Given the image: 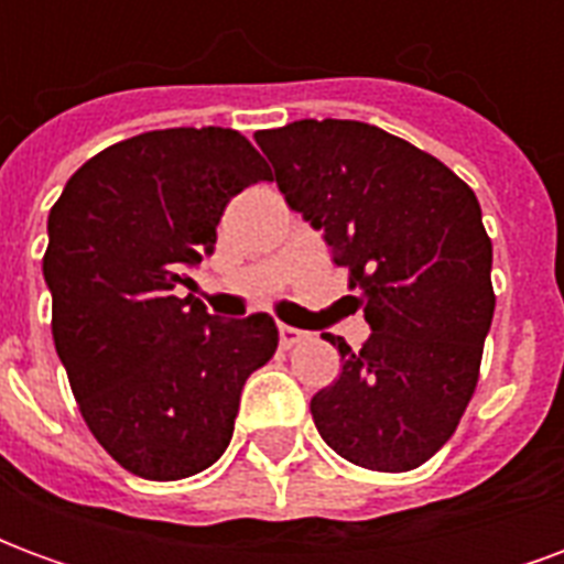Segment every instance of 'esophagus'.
<instances>
[{
  "label": "esophagus",
  "mask_w": 564,
  "mask_h": 564,
  "mask_svg": "<svg viewBox=\"0 0 564 564\" xmlns=\"http://www.w3.org/2000/svg\"><path fill=\"white\" fill-rule=\"evenodd\" d=\"M278 332H281V347H295V344L305 338V332L295 329V326H278Z\"/></svg>",
  "instance_id": "1"
}]
</instances>
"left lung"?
Returning <instances> with one entry per match:
<instances>
[{
	"label": "left lung",
	"instance_id": "8db88e82",
	"mask_svg": "<svg viewBox=\"0 0 564 564\" xmlns=\"http://www.w3.org/2000/svg\"><path fill=\"white\" fill-rule=\"evenodd\" d=\"M257 144L371 326L359 354L323 335L344 366L311 399L317 432L354 465L411 471L456 432L480 375L496 311L480 202L432 153L359 120H295Z\"/></svg>",
	"mask_w": 564,
	"mask_h": 564
}]
</instances>
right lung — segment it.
<instances>
[{
    "label": "right lung",
    "mask_w": 564,
    "mask_h": 564,
    "mask_svg": "<svg viewBox=\"0 0 564 564\" xmlns=\"http://www.w3.org/2000/svg\"><path fill=\"white\" fill-rule=\"evenodd\" d=\"M259 181L269 162L241 132L156 129L84 162L51 208L56 356L93 437L144 480L220 459L245 380L278 350L269 314L220 319L174 295L214 250L229 198Z\"/></svg>",
    "instance_id": "right-lung-1"
}]
</instances>
